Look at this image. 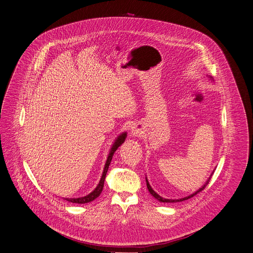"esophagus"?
Wrapping results in <instances>:
<instances>
[{"instance_id": "esophagus-1", "label": "esophagus", "mask_w": 253, "mask_h": 253, "mask_svg": "<svg viewBox=\"0 0 253 253\" xmlns=\"http://www.w3.org/2000/svg\"><path fill=\"white\" fill-rule=\"evenodd\" d=\"M140 134H141V132H140V130L139 128H137V127L132 128V130H131V135H132L133 137H139Z\"/></svg>"}]
</instances>
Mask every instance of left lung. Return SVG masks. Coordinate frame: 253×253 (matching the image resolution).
Segmentation results:
<instances>
[{"mask_svg":"<svg viewBox=\"0 0 253 253\" xmlns=\"http://www.w3.org/2000/svg\"><path fill=\"white\" fill-rule=\"evenodd\" d=\"M211 80H212V78L211 77H210ZM213 171H214V169L212 170V172H211V174L210 175V177L208 178V180L206 181V183L201 187V188H199L197 191H195L194 193H192V194H190L189 196L184 197V198H180V199H174V200H172V199H165V198H163V197L160 196V195H158L153 189H152V187L150 186V184H149V182H148V180H147V177H145V181H146V186H147V189H148V191H149V193L152 195V196L154 197L156 200H158L159 202H161V203H176V202H182V201H184V200H187V199H190V198H192L193 196H195L196 194H198L199 192H201L202 190H204V188L206 187V185L210 182V179H211V175H212V173H213Z\"/></svg>","mask_w":253,"mask_h":253,"instance_id":"1","label":"left lung"}]
</instances>
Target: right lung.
<instances>
[{
	"label": "right lung",
	"mask_w": 253,
	"mask_h": 253,
	"mask_svg": "<svg viewBox=\"0 0 253 253\" xmlns=\"http://www.w3.org/2000/svg\"><path fill=\"white\" fill-rule=\"evenodd\" d=\"M126 137H127V133L126 132H123L121 133L115 140L113 142V146L111 147V150H110V153L108 155V159L106 161V164H105V168L103 170V173H102V177L98 183V185L96 186V188L91 192L89 193L88 195H86L84 197H81V198H64V200L68 201V202H71V203H76V204H86V203H89V202H92L94 201L96 198L100 196V194L102 193V190L104 188V182H105V178H106V174L108 172V169L110 167V164L112 162V159H113V154L114 152L117 150V148L125 141L126 140Z\"/></svg>",
	"instance_id": "add662e5"
}]
</instances>
